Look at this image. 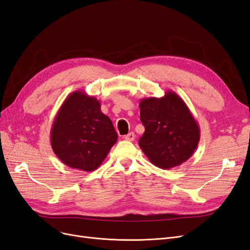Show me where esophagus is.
Listing matches in <instances>:
<instances>
[{
  "instance_id": "34e87169",
  "label": "esophagus",
  "mask_w": 250,
  "mask_h": 250,
  "mask_svg": "<svg viewBox=\"0 0 250 250\" xmlns=\"http://www.w3.org/2000/svg\"><path fill=\"white\" fill-rule=\"evenodd\" d=\"M124 139L126 140V141H134V140H135V134H134L133 132L128 133L127 135H125V136L124 137Z\"/></svg>"
}]
</instances>
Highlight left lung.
Masks as SVG:
<instances>
[{"mask_svg": "<svg viewBox=\"0 0 250 250\" xmlns=\"http://www.w3.org/2000/svg\"><path fill=\"white\" fill-rule=\"evenodd\" d=\"M145 132L139 146L151 164L164 170L187 162L197 149L200 127L184 101L172 90L140 101Z\"/></svg>", "mask_w": 250, "mask_h": 250, "instance_id": "left-lung-1", "label": "left lung"}]
</instances>
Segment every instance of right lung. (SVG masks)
Masks as SVG:
<instances>
[{
	"mask_svg": "<svg viewBox=\"0 0 250 250\" xmlns=\"http://www.w3.org/2000/svg\"><path fill=\"white\" fill-rule=\"evenodd\" d=\"M117 138L100 102L82 90L73 91L63 101L50 130L55 155L68 167L85 172L100 167Z\"/></svg>",
	"mask_w": 250,
	"mask_h": 250,
	"instance_id": "obj_1",
	"label": "right lung"
}]
</instances>
